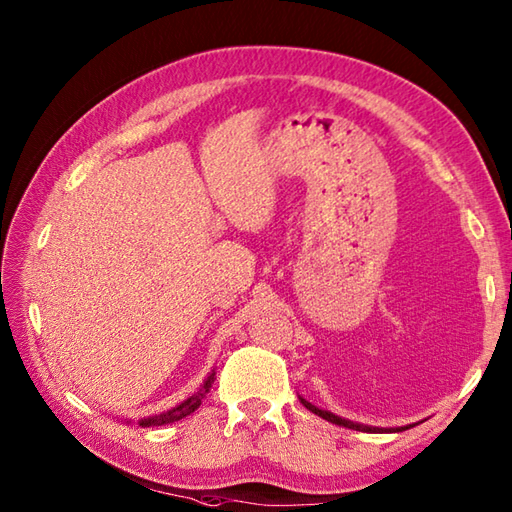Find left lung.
Instances as JSON below:
<instances>
[{"label":"left lung","instance_id":"8db88e82","mask_svg":"<svg viewBox=\"0 0 512 512\" xmlns=\"http://www.w3.org/2000/svg\"><path fill=\"white\" fill-rule=\"evenodd\" d=\"M299 400H301V405H306V409H310L312 413H317V416H321V418H325L328 422H334V424H341V427H347V429H356V431H380V429H372V427H367V424H358V422H352V420H345V418H339V416H334L332 411H325V409H319V407H314L312 402H308L306 398H301L299 396ZM391 431H402V429H391Z\"/></svg>","mask_w":512,"mask_h":512}]
</instances>
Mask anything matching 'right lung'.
<instances>
[{"instance_id": "1", "label": "right lung", "mask_w": 512, "mask_h": 512, "mask_svg": "<svg viewBox=\"0 0 512 512\" xmlns=\"http://www.w3.org/2000/svg\"><path fill=\"white\" fill-rule=\"evenodd\" d=\"M213 380H215V372L209 378H206V383H204L200 394L187 398L184 402H180L178 407H173V409H169L165 413H158V416H149L145 420H140V424H143V427H160V424H169V422H176V420H182L184 416H189V413H193L195 409L202 405V398H204L206 391L211 389Z\"/></svg>"}]
</instances>
